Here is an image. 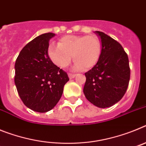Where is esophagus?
<instances>
[{"label":"esophagus","mask_w":146,"mask_h":146,"mask_svg":"<svg viewBox=\"0 0 146 146\" xmlns=\"http://www.w3.org/2000/svg\"><path fill=\"white\" fill-rule=\"evenodd\" d=\"M75 76H76L75 74H72V73H69V78H70V79H72V78H74V77H75Z\"/></svg>","instance_id":"obj_1"}]
</instances>
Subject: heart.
Masks as SVG:
<instances>
[{"label":"heart","instance_id":"b5f03b06","mask_svg":"<svg viewBox=\"0 0 146 146\" xmlns=\"http://www.w3.org/2000/svg\"><path fill=\"white\" fill-rule=\"evenodd\" d=\"M48 56L53 64L65 68L70 64L72 56L75 69H88L96 64L102 53L101 40L96 36H66L58 44H51Z\"/></svg>","mask_w":146,"mask_h":146}]
</instances>
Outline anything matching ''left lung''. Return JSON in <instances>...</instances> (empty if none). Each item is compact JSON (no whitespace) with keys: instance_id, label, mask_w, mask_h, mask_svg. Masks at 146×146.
Wrapping results in <instances>:
<instances>
[{"instance_id":"8db88e82","label":"left lung","mask_w":146,"mask_h":146,"mask_svg":"<svg viewBox=\"0 0 146 146\" xmlns=\"http://www.w3.org/2000/svg\"><path fill=\"white\" fill-rule=\"evenodd\" d=\"M95 33L101 38L102 53L99 61L86 77L83 92L95 106H113L124 96L130 79L128 55L121 44L101 31Z\"/></svg>"}]
</instances>
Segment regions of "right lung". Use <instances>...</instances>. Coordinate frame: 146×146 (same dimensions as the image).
Wrapping results in <instances>:
<instances>
[{
  "label": "right lung",
  "mask_w": 146,
  "mask_h": 146,
  "mask_svg": "<svg viewBox=\"0 0 146 146\" xmlns=\"http://www.w3.org/2000/svg\"><path fill=\"white\" fill-rule=\"evenodd\" d=\"M55 33L36 37L22 49L15 62V82L20 99L33 111L46 113L56 105L69 78L48 56Z\"/></svg>",
  "instance_id": "add662e5"
}]
</instances>
